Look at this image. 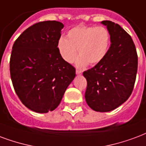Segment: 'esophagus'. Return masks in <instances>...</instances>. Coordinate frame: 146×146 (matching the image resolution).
Here are the masks:
<instances>
[{"label": "esophagus", "instance_id": "obj_1", "mask_svg": "<svg viewBox=\"0 0 146 146\" xmlns=\"http://www.w3.org/2000/svg\"><path fill=\"white\" fill-rule=\"evenodd\" d=\"M76 75H81L82 72H81V71H80V70H76Z\"/></svg>", "mask_w": 146, "mask_h": 146}]
</instances>
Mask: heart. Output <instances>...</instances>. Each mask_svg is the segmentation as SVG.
I'll return each instance as SVG.
<instances>
[{"label":"heart","mask_w":146,"mask_h":146,"mask_svg":"<svg viewBox=\"0 0 146 146\" xmlns=\"http://www.w3.org/2000/svg\"><path fill=\"white\" fill-rule=\"evenodd\" d=\"M111 35L104 27L77 26L69 30L66 38H59L57 49L62 59L72 63L77 56L76 66L83 68L100 63L108 52Z\"/></svg>","instance_id":"1"}]
</instances>
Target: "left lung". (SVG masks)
Returning <instances> with one entry per match:
<instances>
[{
    "mask_svg": "<svg viewBox=\"0 0 146 146\" xmlns=\"http://www.w3.org/2000/svg\"><path fill=\"white\" fill-rule=\"evenodd\" d=\"M111 35L105 58L84 72L87 81L85 99L95 111L108 112L128 100L133 90L138 69V56L129 35L111 21H103Z\"/></svg>",
    "mask_w": 146,
    "mask_h": 146,
    "instance_id": "left-lung-1",
    "label": "left lung"
}]
</instances>
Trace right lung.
<instances>
[{"instance_id":"add662e5","label":"right lung","mask_w":146,"mask_h":146,"mask_svg":"<svg viewBox=\"0 0 146 146\" xmlns=\"http://www.w3.org/2000/svg\"><path fill=\"white\" fill-rule=\"evenodd\" d=\"M63 27L56 21L38 22L22 32L13 45L10 60L13 87L24 105L37 113L56 108L76 76L75 68L57 49Z\"/></svg>"}]
</instances>
